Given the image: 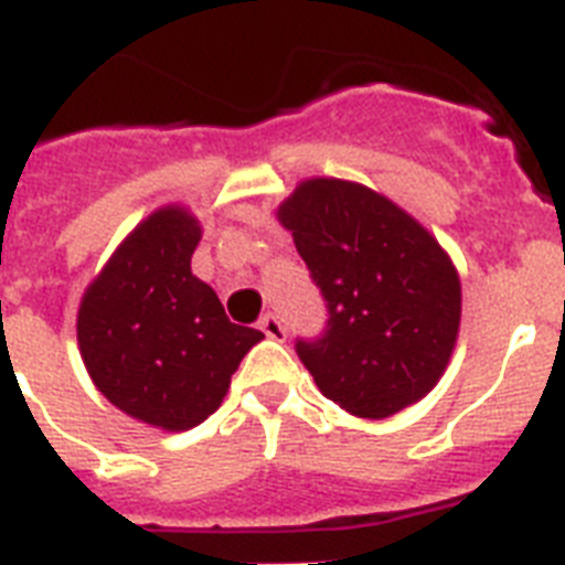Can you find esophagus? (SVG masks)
Instances as JSON below:
<instances>
[{
  "mask_svg": "<svg viewBox=\"0 0 565 565\" xmlns=\"http://www.w3.org/2000/svg\"><path fill=\"white\" fill-rule=\"evenodd\" d=\"M259 329H263L265 334L271 340H282L286 338V326L279 323V317L277 315H265L263 320H259Z\"/></svg>",
  "mask_w": 565,
  "mask_h": 565,
  "instance_id": "1",
  "label": "esophagus"
}]
</instances>
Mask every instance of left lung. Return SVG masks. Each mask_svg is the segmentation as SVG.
Here are the masks:
<instances>
[{
  "instance_id": "1",
  "label": "left lung",
  "mask_w": 565,
  "mask_h": 565,
  "mask_svg": "<svg viewBox=\"0 0 565 565\" xmlns=\"http://www.w3.org/2000/svg\"><path fill=\"white\" fill-rule=\"evenodd\" d=\"M323 294V338L297 340L317 390L358 418H390L439 384L456 349L454 259L393 199L343 179H306L277 207Z\"/></svg>"
}]
</instances>
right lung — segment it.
<instances>
[{
	"label": "right lung",
	"instance_id": "right-lung-1",
	"mask_svg": "<svg viewBox=\"0 0 565 565\" xmlns=\"http://www.w3.org/2000/svg\"><path fill=\"white\" fill-rule=\"evenodd\" d=\"M199 239L190 207H158L115 248L77 311V347L97 390L170 433L216 413L239 361L265 338L231 323L216 291L190 271Z\"/></svg>",
	"mask_w": 565,
	"mask_h": 565
}]
</instances>
